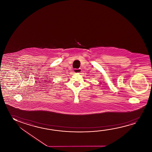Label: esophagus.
Wrapping results in <instances>:
<instances>
[{"label":"esophagus","instance_id":"obj_1","mask_svg":"<svg viewBox=\"0 0 152 152\" xmlns=\"http://www.w3.org/2000/svg\"><path fill=\"white\" fill-rule=\"evenodd\" d=\"M74 72H75V73H80V72H82V70L80 69V68H79V69H74Z\"/></svg>","mask_w":152,"mask_h":152}]
</instances>
